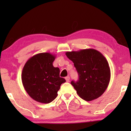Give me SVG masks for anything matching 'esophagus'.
Segmentation results:
<instances>
[{
  "mask_svg": "<svg viewBox=\"0 0 131 131\" xmlns=\"http://www.w3.org/2000/svg\"><path fill=\"white\" fill-rule=\"evenodd\" d=\"M66 81H67V82H70V77L69 76H67V77H66Z\"/></svg>",
  "mask_w": 131,
  "mask_h": 131,
  "instance_id": "1",
  "label": "esophagus"
}]
</instances>
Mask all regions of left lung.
<instances>
[{
	"label": "left lung",
	"instance_id": "obj_1",
	"mask_svg": "<svg viewBox=\"0 0 131 131\" xmlns=\"http://www.w3.org/2000/svg\"><path fill=\"white\" fill-rule=\"evenodd\" d=\"M66 56L72 61L79 79L71 84L77 94L85 101L99 98L108 87L110 80V69L104 56L94 49L66 52Z\"/></svg>",
	"mask_w": 131,
	"mask_h": 131
}]
</instances>
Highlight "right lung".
Instances as JSON below:
<instances>
[{
    "mask_svg": "<svg viewBox=\"0 0 131 131\" xmlns=\"http://www.w3.org/2000/svg\"><path fill=\"white\" fill-rule=\"evenodd\" d=\"M56 56L49 52L39 53L28 59L23 69L22 83L32 99L48 104L55 99L62 83L66 82L60 77V69L54 67Z\"/></svg>",
    "mask_w": 131,
    "mask_h": 131,
    "instance_id": "1",
    "label": "right lung"
}]
</instances>
